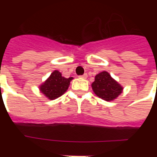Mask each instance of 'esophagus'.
<instances>
[{"mask_svg": "<svg viewBox=\"0 0 157 157\" xmlns=\"http://www.w3.org/2000/svg\"><path fill=\"white\" fill-rule=\"evenodd\" d=\"M87 77V74H84L82 76H80V78H83V79H86Z\"/></svg>", "mask_w": 157, "mask_h": 157, "instance_id": "34e87169", "label": "esophagus"}]
</instances>
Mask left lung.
Listing matches in <instances>:
<instances>
[{"label": "left lung", "instance_id": "8db88e82", "mask_svg": "<svg viewBox=\"0 0 157 157\" xmlns=\"http://www.w3.org/2000/svg\"><path fill=\"white\" fill-rule=\"evenodd\" d=\"M92 89L96 95L106 101L117 98L123 90L107 71H102L96 75L95 80L92 83Z\"/></svg>", "mask_w": 157, "mask_h": 157}]
</instances>
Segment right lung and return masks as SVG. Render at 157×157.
Wrapping results in <instances>:
<instances>
[{
    "label": "right lung",
    "instance_id": "obj_1",
    "mask_svg": "<svg viewBox=\"0 0 157 157\" xmlns=\"http://www.w3.org/2000/svg\"><path fill=\"white\" fill-rule=\"evenodd\" d=\"M71 80L72 77L65 78L62 76L61 72L54 71L45 83L40 86V90L47 98L53 100L66 92Z\"/></svg>",
    "mask_w": 157,
    "mask_h": 157
}]
</instances>
